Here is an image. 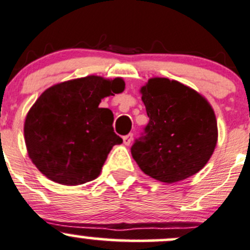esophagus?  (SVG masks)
Returning a JSON list of instances; mask_svg holds the SVG:
<instances>
[{
  "instance_id": "esophagus-1",
  "label": "esophagus",
  "mask_w": 250,
  "mask_h": 250,
  "mask_svg": "<svg viewBox=\"0 0 250 250\" xmlns=\"http://www.w3.org/2000/svg\"><path fill=\"white\" fill-rule=\"evenodd\" d=\"M132 139H133V135H132V133H128L127 136L123 137V142H124L125 146H130L131 142H132Z\"/></svg>"
}]
</instances>
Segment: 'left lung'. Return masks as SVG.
Instances as JSON below:
<instances>
[{
    "label": "left lung",
    "instance_id": "8db88e82",
    "mask_svg": "<svg viewBox=\"0 0 250 250\" xmlns=\"http://www.w3.org/2000/svg\"><path fill=\"white\" fill-rule=\"evenodd\" d=\"M149 124L131 154L150 178L174 184L208 162L218 141L213 108L197 90L166 77H152L139 90Z\"/></svg>",
    "mask_w": 250,
    "mask_h": 250
}]
</instances>
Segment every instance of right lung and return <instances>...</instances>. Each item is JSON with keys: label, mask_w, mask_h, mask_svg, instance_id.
<instances>
[{"label": "right lung", "mask_w": 250, "mask_h": 250, "mask_svg": "<svg viewBox=\"0 0 250 250\" xmlns=\"http://www.w3.org/2000/svg\"><path fill=\"white\" fill-rule=\"evenodd\" d=\"M124 80L89 75L47 88L23 125L28 157L51 181L77 186L96 179L115 144L113 113L100 108L106 96L123 93Z\"/></svg>", "instance_id": "obj_1"}]
</instances>
